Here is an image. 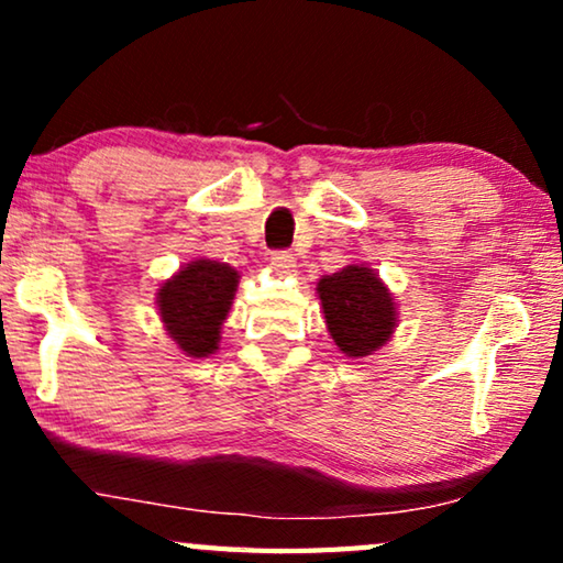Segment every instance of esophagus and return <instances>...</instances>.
<instances>
[{"label":"esophagus","instance_id":"obj_1","mask_svg":"<svg viewBox=\"0 0 563 563\" xmlns=\"http://www.w3.org/2000/svg\"><path fill=\"white\" fill-rule=\"evenodd\" d=\"M268 264H272L274 272H279V274H291L297 268L295 253H289V251H274L272 256H268Z\"/></svg>","mask_w":563,"mask_h":563}]
</instances>
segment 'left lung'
Listing matches in <instances>:
<instances>
[{
	"label": "left lung",
	"instance_id": "left-lung-1",
	"mask_svg": "<svg viewBox=\"0 0 563 563\" xmlns=\"http://www.w3.org/2000/svg\"><path fill=\"white\" fill-rule=\"evenodd\" d=\"M328 333L351 358L372 356L397 328V305L391 291L368 266H345L318 282Z\"/></svg>",
	"mask_w": 563,
	"mask_h": 563
}]
</instances>
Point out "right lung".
<instances>
[{
	"label": "right lung",
	"mask_w": 563,
	"mask_h": 563,
	"mask_svg": "<svg viewBox=\"0 0 563 563\" xmlns=\"http://www.w3.org/2000/svg\"><path fill=\"white\" fill-rule=\"evenodd\" d=\"M238 279L241 276L233 266L197 258L161 284L156 299L161 322L187 356L205 358L218 351Z\"/></svg>",
	"instance_id": "right-lung-1"
}]
</instances>
